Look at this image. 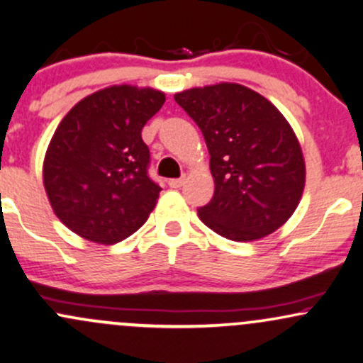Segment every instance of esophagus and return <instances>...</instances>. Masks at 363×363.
I'll return each instance as SVG.
<instances>
[{"mask_svg":"<svg viewBox=\"0 0 363 363\" xmlns=\"http://www.w3.org/2000/svg\"><path fill=\"white\" fill-rule=\"evenodd\" d=\"M186 179L184 177H179V179H169V186L174 187V189H177V187H181L184 184Z\"/></svg>","mask_w":363,"mask_h":363,"instance_id":"34e87169","label":"esophagus"}]
</instances>
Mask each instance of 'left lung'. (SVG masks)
I'll return each instance as SVG.
<instances>
[{"instance_id": "left-lung-1", "label": "left lung", "mask_w": 363, "mask_h": 363, "mask_svg": "<svg viewBox=\"0 0 363 363\" xmlns=\"http://www.w3.org/2000/svg\"><path fill=\"white\" fill-rule=\"evenodd\" d=\"M210 152L215 193L198 208L206 227L237 242L280 228L297 208L306 164L294 129L264 97L237 83L174 95Z\"/></svg>"}]
</instances>
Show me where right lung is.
Returning a JSON list of instances; mask_svg holds the SVG:
<instances>
[{
  "label": "right lung",
  "instance_id": "right-lung-1",
  "mask_svg": "<svg viewBox=\"0 0 363 363\" xmlns=\"http://www.w3.org/2000/svg\"><path fill=\"white\" fill-rule=\"evenodd\" d=\"M165 95L121 85L89 95L54 133L44 160V187L69 230L99 244L135 234L155 208L162 187L148 176L141 129Z\"/></svg>",
  "mask_w": 363,
  "mask_h": 363
}]
</instances>
